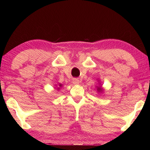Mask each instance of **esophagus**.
Wrapping results in <instances>:
<instances>
[{
    "label": "esophagus",
    "instance_id": "obj_1",
    "mask_svg": "<svg viewBox=\"0 0 150 150\" xmlns=\"http://www.w3.org/2000/svg\"><path fill=\"white\" fill-rule=\"evenodd\" d=\"M72 82H73V84H75V85H77V84H79V83H80L79 82V80L77 79H73Z\"/></svg>",
    "mask_w": 150,
    "mask_h": 150
}]
</instances>
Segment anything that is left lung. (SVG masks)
I'll use <instances>...</instances> for the list:
<instances>
[{
  "instance_id": "8db88e82",
  "label": "left lung",
  "mask_w": 150,
  "mask_h": 150,
  "mask_svg": "<svg viewBox=\"0 0 150 150\" xmlns=\"http://www.w3.org/2000/svg\"><path fill=\"white\" fill-rule=\"evenodd\" d=\"M98 91H100V88H98Z\"/></svg>"
}]
</instances>
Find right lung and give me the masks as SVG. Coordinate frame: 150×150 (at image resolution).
Listing matches in <instances>:
<instances>
[{"instance_id": "add662e5", "label": "right lung", "mask_w": 150, "mask_h": 150, "mask_svg": "<svg viewBox=\"0 0 150 150\" xmlns=\"http://www.w3.org/2000/svg\"><path fill=\"white\" fill-rule=\"evenodd\" d=\"M59 87H62V85H59Z\"/></svg>"}]
</instances>
